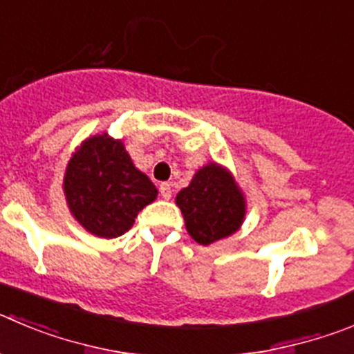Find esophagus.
<instances>
[{"label": "esophagus", "instance_id": "34e87169", "mask_svg": "<svg viewBox=\"0 0 354 354\" xmlns=\"http://www.w3.org/2000/svg\"><path fill=\"white\" fill-rule=\"evenodd\" d=\"M158 192H160V196L164 197V199H171V196H173V188H171V183H160V187H158Z\"/></svg>", "mask_w": 354, "mask_h": 354}]
</instances>
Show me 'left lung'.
Segmentation results:
<instances>
[{
	"mask_svg": "<svg viewBox=\"0 0 354 354\" xmlns=\"http://www.w3.org/2000/svg\"><path fill=\"white\" fill-rule=\"evenodd\" d=\"M185 227L203 246L232 236L246 218V197L225 166L211 160L196 171L176 196Z\"/></svg>",
	"mask_w": 354,
	"mask_h": 354,
	"instance_id": "1",
	"label": "left lung"
}]
</instances>
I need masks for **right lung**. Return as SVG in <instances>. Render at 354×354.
Returning <instances> with one entry per match:
<instances>
[{"mask_svg": "<svg viewBox=\"0 0 354 354\" xmlns=\"http://www.w3.org/2000/svg\"><path fill=\"white\" fill-rule=\"evenodd\" d=\"M62 190L73 218L102 239L127 232L158 194L150 178L134 166L124 141L108 132L87 138L73 151Z\"/></svg>", "mask_w": 354, "mask_h": 354, "instance_id": "1", "label": "right lung"}]
</instances>
